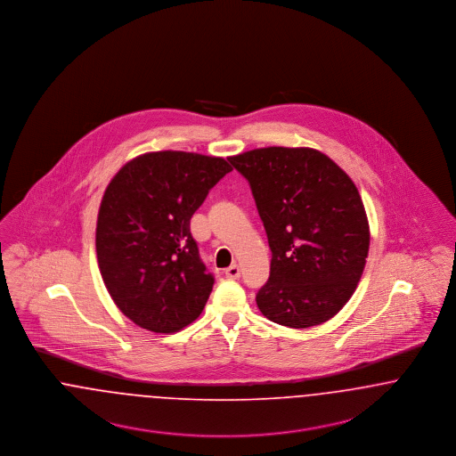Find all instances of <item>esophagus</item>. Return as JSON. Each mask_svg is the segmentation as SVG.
<instances>
[{"mask_svg":"<svg viewBox=\"0 0 456 456\" xmlns=\"http://www.w3.org/2000/svg\"><path fill=\"white\" fill-rule=\"evenodd\" d=\"M224 276L228 279L240 278V267H238L237 264H233V265H230L228 269H224Z\"/></svg>","mask_w":456,"mask_h":456,"instance_id":"esophagus-1","label":"esophagus"}]
</instances>
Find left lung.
<instances>
[{
  "instance_id": "8db88e82",
  "label": "left lung",
  "mask_w": 456,
  "mask_h": 456,
  "mask_svg": "<svg viewBox=\"0 0 456 456\" xmlns=\"http://www.w3.org/2000/svg\"><path fill=\"white\" fill-rule=\"evenodd\" d=\"M228 159L250 183L273 252L258 310L291 329L330 320L356 291L370 250L354 182L312 148L269 146Z\"/></svg>"
}]
</instances>
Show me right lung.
I'll return each mask as SVG.
<instances>
[{"label": "right lung", "instance_id": "add662e5", "mask_svg": "<svg viewBox=\"0 0 456 456\" xmlns=\"http://www.w3.org/2000/svg\"><path fill=\"white\" fill-rule=\"evenodd\" d=\"M232 167L185 151L144 153L105 189L97 219L100 274L120 312L159 334L194 322L215 276L199 257L191 218Z\"/></svg>", "mask_w": 456, "mask_h": 456}]
</instances>
